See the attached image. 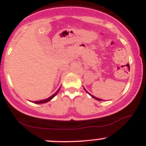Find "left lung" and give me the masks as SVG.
<instances>
[{
  "mask_svg": "<svg viewBox=\"0 0 146 146\" xmlns=\"http://www.w3.org/2000/svg\"><path fill=\"white\" fill-rule=\"evenodd\" d=\"M83 88H84V90H85V92H87V94H90V96H92V98H94V99H96V100H97V101H103V100H102V99H99V98L96 97V96H93V95H92V94H90V93H89V92H87V90H85V87H83Z\"/></svg>",
  "mask_w": 146,
  "mask_h": 146,
  "instance_id": "8db88e82",
  "label": "left lung"
}]
</instances>
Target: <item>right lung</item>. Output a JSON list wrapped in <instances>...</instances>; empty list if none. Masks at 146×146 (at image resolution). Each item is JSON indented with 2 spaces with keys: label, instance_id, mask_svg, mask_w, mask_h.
<instances>
[{
  "label": "right lung",
  "instance_id": "obj_1",
  "mask_svg": "<svg viewBox=\"0 0 146 146\" xmlns=\"http://www.w3.org/2000/svg\"><path fill=\"white\" fill-rule=\"evenodd\" d=\"M60 87H59V90H57V91L56 92H55L54 94L52 95L51 96H50V97H49V98H47V99H42V100H40V101H33V103H34V104H45V103H47V102H48V101H50V100H52V99L54 97V96H56V94H57L58 92H59V90H60Z\"/></svg>",
  "mask_w": 146,
  "mask_h": 146
}]
</instances>
